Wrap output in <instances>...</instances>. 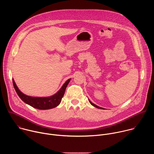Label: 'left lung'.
Returning a JSON list of instances; mask_svg holds the SVG:
<instances>
[{"instance_id":"left-lung-1","label":"left lung","mask_w":154,"mask_h":154,"mask_svg":"<svg viewBox=\"0 0 154 154\" xmlns=\"http://www.w3.org/2000/svg\"><path fill=\"white\" fill-rule=\"evenodd\" d=\"M88 100H89V102H90V103L93 105V106H95V107H96V108H100V109H104V108H102V107H100V106H97V105H96V104H94V103H93L89 99H88Z\"/></svg>"}]
</instances>
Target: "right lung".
<instances>
[{
	"mask_svg": "<svg viewBox=\"0 0 154 154\" xmlns=\"http://www.w3.org/2000/svg\"><path fill=\"white\" fill-rule=\"evenodd\" d=\"M71 79H68L60 88V89L53 95L49 96H29L22 92L16 85L14 80L13 79V83L14 89L19 96L25 103L30 105L33 108L39 109H51L57 106L61 102V99L65 92V90L71 81Z\"/></svg>",
	"mask_w": 154,
	"mask_h": 154,
	"instance_id": "right-lung-1",
	"label": "right lung"
}]
</instances>
